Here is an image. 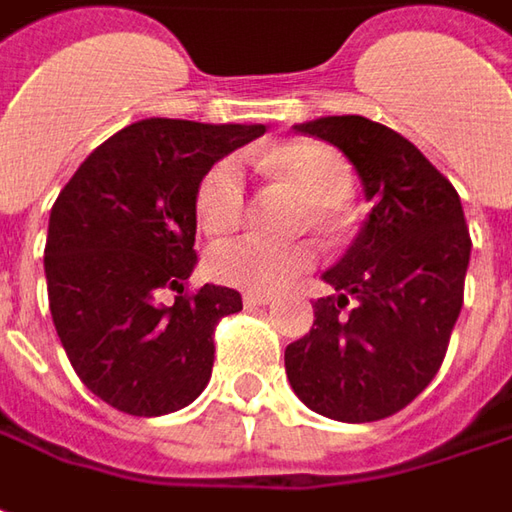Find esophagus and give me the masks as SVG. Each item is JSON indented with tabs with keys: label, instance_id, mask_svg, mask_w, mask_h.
<instances>
[{
	"label": "esophagus",
	"instance_id": "34e87169",
	"mask_svg": "<svg viewBox=\"0 0 512 512\" xmlns=\"http://www.w3.org/2000/svg\"><path fill=\"white\" fill-rule=\"evenodd\" d=\"M243 303L246 306H269L272 295L269 292H243Z\"/></svg>",
	"mask_w": 512,
	"mask_h": 512
}]
</instances>
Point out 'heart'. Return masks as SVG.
I'll return each mask as SVG.
<instances>
[{"label": "heart", "mask_w": 512, "mask_h": 512, "mask_svg": "<svg viewBox=\"0 0 512 512\" xmlns=\"http://www.w3.org/2000/svg\"><path fill=\"white\" fill-rule=\"evenodd\" d=\"M263 163L292 180L315 209V226L329 229V206H341L352 191V171L341 154L318 143H283L263 154ZM246 206V166L240 157L217 160L197 189V220L209 234L234 232ZM315 263L306 243H275L257 234L223 240L209 252L214 278L249 292H272Z\"/></svg>", "instance_id": "obj_1"}]
</instances>
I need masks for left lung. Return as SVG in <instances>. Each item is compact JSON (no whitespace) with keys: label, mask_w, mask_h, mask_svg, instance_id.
<instances>
[{"label":"left lung","mask_w":512,"mask_h":512,"mask_svg":"<svg viewBox=\"0 0 512 512\" xmlns=\"http://www.w3.org/2000/svg\"><path fill=\"white\" fill-rule=\"evenodd\" d=\"M295 131L344 151L372 212L323 272L335 295L312 303V329L286 346V378L318 415L381 421L424 392L447 355L473 249L461 197L407 137L367 117Z\"/></svg>","instance_id":"8db88e82"}]
</instances>
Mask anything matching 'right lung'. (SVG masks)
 Instances as JSON below:
<instances>
[{"label": "right lung", "instance_id": "add662e5", "mask_svg": "<svg viewBox=\"0 0 512 512\" xmlns=\"http://www.w3.org/2000/svg\"><path fill=\"white\" fill-rule=\"evenodd\" d=\"M263 131L140 120L94 148L59 191L45 243L56 335L79 381L114 410L168 415L209 384L214 326L243 298L214 283L183 295L197 266V189ZM166 288L174 304L159 300Z\"/></svg>", "mask_w": 512, "mask_h": 512}]
</instances>
